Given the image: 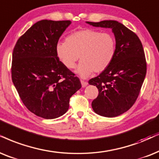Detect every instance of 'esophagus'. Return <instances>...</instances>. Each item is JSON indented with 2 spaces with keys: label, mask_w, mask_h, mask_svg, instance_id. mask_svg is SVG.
Segmentation results:
<instances>
[{
  "label": "esophagus",
  "mask_w": 159,
  "mask_h": 159,
  "mask_svg": "<svg viewBox=\"0 0 159 159\" xmlns=\"http://www.w3.org/2000/svg\"><path fill=\"white\" fill-rule=\"evenodd\" d=\"M81 85H82V87H85V86H86L88 85V82L86 81H81Z\"/></svg>",
  "instance_id": "obj_1"
}]
</instances>
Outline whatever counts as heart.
Masks as SVG:
<instances>
[{"label":"heart","instance_id":"obj_1","mask_svg":"<svg viewBox=\"0 0 159 159\" xmlns=\"http://www.w3.org/2000/svg\"><path fill=\"white\" fill-rule=\"evenodd\" d=\"M56 54L68 69L75 67L79 59L77 73L87 78L93 71L101 73L111 64L116 53V39L108 32L93 29L75 31L66 38V41L56 45Z\"/></svg>","mask_w":159,"mask_h":159}]
</instances>
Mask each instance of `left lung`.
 <instances>
[{"instance_id":"obj_1","label":"left lung","mask_w":159,"mask_h":159,"mask_svg":"<svg viewBox=\"0 0 159 159\" xmlns=\"http://www.w3.org/2000/svg\"><path fill=\"white\" fill-rule=\"evenodd\" d=\"M95 27L111 29L116 39V53L111 64L97 77L89 81L98 88L92 103L100 116L114 117L125 113L137 99L147 72L142 44L134 32L119 22H86Z\"/></svg>"}]
</instances>
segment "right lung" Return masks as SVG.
I'll return each mask as SVG.
<instances>
[{
  "label": "right lung",
  "mask_w": 159,
  "mask_h": 159,
  "mask_svg": "<svg viewBox=\"0 0 159 159\" xmlns=\"http://www.w3.org/2000/svg\"><path fill=\"white\" fill-rule=\"evenodd\" d=\"M70 23L38 21L18 39L13 50L14 85L25 107L44 119L65 114L71 96L81 87L79 78L56 54V45Z\"/></svg>",
  "instance_id": "right-lung-1"
}]
</instances>
